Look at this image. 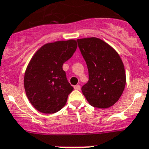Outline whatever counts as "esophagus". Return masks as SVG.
<instances>
[{"instance_id": "esophagus-1", "label": "esophagus", "mask_w": 149, "mask_h": 149, "mask_svg": "<svg viewBox=\"0 0 149 149\" xmlns=\"http://www.w3.org/2000/svg\"><path fill=\"white\" fill-rule=\"evenodd\" d=\"M74 88L75 89V90H80L81 86L79 85V84H77V85H75V86L74 87Z\"/></svg>"}]
</instances>
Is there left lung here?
Instances as JSON below:
<instances>
[{
  "mask_svg": "<svg viewBox=\"0 0 149 149\" xmlns=\"http://www.w3.org/2000/svg\"><path fill=\"white\" fill-rule=\"evenodd\" d=\"M88 70V81L81 91L91 106H112L123 93L126 84L125 67L111 46L95 37L77 40Z\"/></svg>",
  "mask_w": 149,
  "mask_h": 149,
  "instance_id": "8db88e82",
  "label": "left lung"
}]
</instances>
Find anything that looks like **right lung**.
<instances>
[{
    "instance_id": "right-lung-1",
    "label": "right lung",
    "mask_w": 149,
    "mask_h": 149,
    "mask_svg": "<svg viewBox=\"0 0 149 149\" xmlns=\"http://www.w3.org/2000/svg\"><path fill=\"white\" fill-rule=\"evenodd\" d=\"M77 46L74 39L47 43L32 57L24 74V85L27 98L35 109L52 114L65 105L74 88L62 66L75 52Z\"/></svg>"
}]
</instances>
